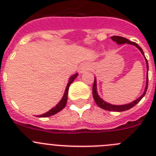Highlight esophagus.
Wrapping results in <instances>:
<instances>
[{"label":"esophagus","instance_id":"34e87169","mask_svg":"<svg viewBox=\"0 0 156 156\" xmlns=\"http://www.w3.org/2000/svg\"><path fill=\"white\" fill-rule=\"evenodd\" d=\"M88 65L87 64H81V66L79 67V69H78V71H79L80 74H84L85 72H86L88 70Z\"/></svg>","mask_w":156,"mask_h":156}]
</instances>
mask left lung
<instances>
[{"label": "left lung", "mask_w": 156, "mask_h": 156, "mask_svg": "<svg viewBox=\"0 0 156 156\" xmlns=\"http://www.w3.org/2000/svg\"><path fill=\"white\" fill-rule=\"evenodd\" d=\"M112 40L116 42L117 44L120 45V44H124V43H127V44H131L133 46H135L138 50L141 51V53L142 54V55L144 57V52H143L142 49L138 46L136 43L134 42H130V40H128L127 39L124 37H122V36H112L111 37ZM145 58V57H144ZM145 62H146V67H147V78H146V85H145V88H144V91L143 92L142 95L140 96L139 98H137V99H135L134 101L131 102L130 103H128V104H124V105H113L110 104V103H108L106 102V101H104L102 98H100L99 95H98L97 92V88H96V79L95 78V81H94V84H93V87H92V95H93L94 100H95V103L98 105L100 108L102 109H105V110H108V111H116V112H122V111H125V110H127V109H130V108H132L133 106H135L137 104V102H140L141 99L144 96L145 93L147 92V89H148V61L145 58Z\"/></svg>", "instance_id": "1"}]
</instances>
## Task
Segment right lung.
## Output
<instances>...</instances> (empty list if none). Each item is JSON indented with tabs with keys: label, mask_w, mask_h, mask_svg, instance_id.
Masks as SVG:
<instances>
[{
	"label": "right lung",
	"mask_w": 156,
	"mask_h": 156,
	"mask_svg": "<svg viewBox=\"0 0 156 156\" xmlns=\"http://www.w3.org/2000/svg\"><path fill=\"white\" fill-rule=\"evenodd\" d=\"M78 75V73L75 74V75H73L72 76L70 77L69 78V81H68V83L66 86L65 88V92H64V95H63L62 99H61V101L54 106V108H52L51 109H50L48 112L47 113H43V114L40 115V116H39V117H47V116H53V115L56 114L58 112H60L61 110H62L64 107H65L66 104H67V101H68V89H69V87L70 85L72 83L74 80L77 78V76Z\"/></svg>",
	"instance_id": "add662e5"
}]
</instances>
